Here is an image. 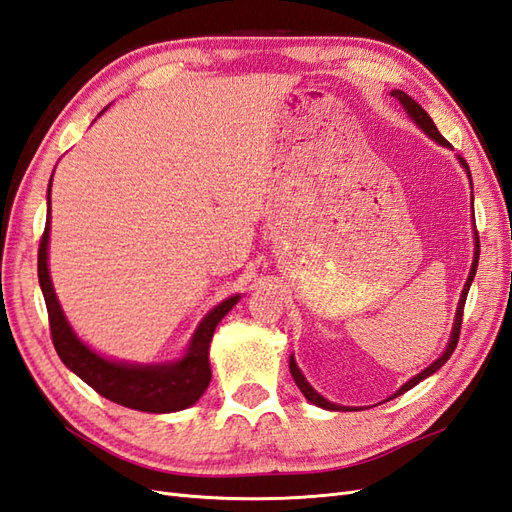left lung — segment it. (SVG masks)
<instances>
[{"label": "left lung", "mask_w": 512, "mask_h": 512, "mask_svg": "<svg viewBox=\"0 0 512 512\" xmlns=\"http://www.w3.org/2000/svg\"><path fill=\"white\" fill-rule=\"evenodd\" d=\"M391 95L397 99V102L402 104V108L408 112V117L413 119L417 126L421 128V132H426L432 141H436L439 145H443V147H450L452 149V145L447 143L443 136H441V132L436 130V126H434V121L430 119V115L426 110H423L413 97L410 95H406L404 91H400V89H395V91H391ZM458 162L460 165H463V169L467 171V178H469V184H471V171H469V165L467 162L458 156ZM473 189V186H471ZM471 208H473V195H471ZM471 221H473V263H471V269H469V276H467V282H465V289H463V293H460V299H458V306H456V317H454V326H452V334H450V341H447V345H445V350H443V354L434 360L432 365H428L426 369H423L421 373H417V376H413L410 378L406 384H402L400 389H397L389 400H393V397H400L402 393H406V391H410L413 389L415 384H419L421 380H426L428 376H432V373H436L439 371L447 360H450V356H452V352L456 350V343H458V336H460V323H463V308H465V299H467V293H469V286H471V282H473V276H476V269H478V258H480V241H478V230H476V217H471ZM289 369H291V376H293V380H295V384L299 386V391L304 393V397L306 400L310 402V404H315V406H319V408H326V410H354V408H350V406H341V404H332L330 400H326V397L323 395H319L313 386H310V382L304 378V373H302V369L297 367V363H295V356L291 354V358H289ZM386 400V402H389Z\"/></svg>", "instance_id": "1"}]
</instances>
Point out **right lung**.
<instances>
[{
  "mask_svg": "<svg viewBox=\"0 0 512 512\" xmlns=\"http://www.w3.org/2000/svg\"><path fill=\"white\" fill-rule=\"evenodd\" d=\"M108 108V106H106ZM104 108V110H106ZM102 110V112H104ZM99 112V115H102ZM97 115V117H99ZM54 178V176H52ZM52 186V182H49ZM52 189H47V221L45 232L39 245V284L45 297L49 330L52 341L62 363L67 365L80 380L95 389L106 400L121 404L141 413H178L193 406L208 389L213 371H210V341H213L215 328L226 317L234 304H239L241 293L223 299L206 317L199 321L189 345L180 358L165 360V363H126V360H112L97 354L93 347L86 345L80 336L73 332L62 306L56 297L52 276H49L47 249H49V228H52Z\"/></svg>",
  "mask_w": 512,
  "mask_h": 512,
  "instance_id": "right-lung-1",
  "label": "right lung"
}]
</instances>
